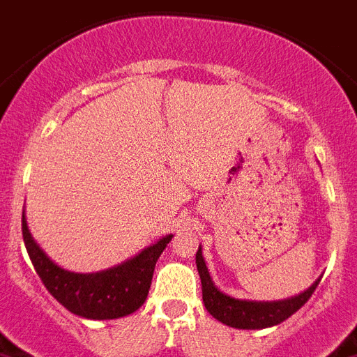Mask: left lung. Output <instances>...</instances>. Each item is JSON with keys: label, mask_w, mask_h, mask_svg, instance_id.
<instances>
[{"label": "left lung", "mask_w": 357, "mask_h": 357, "mask_svg": "<svg viewBox=\"0 0 357 357\" xmlns=\"http://www.w3.org/2000/svg\"><path fill=\"white\" fill-rule=\"evenodd\" d=\"M195 261L200 282H202V301H204L206 310L220 323L234 326V328H243V331L268 328V326L279 325L284 319H288L291 314H296L310 299L321 281V279H317L308 290L296 297L284 299V301H243V299L226 296L215 287L210 278V272L206 268L200 246Z\"/></svg>", "instance_id": "1"}]
</instances>
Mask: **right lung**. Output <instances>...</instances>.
<instances>
[{"mask_svg": "<svg viewBox=\"0 0 357 357\" xmlns=\"http://www.w3.org/2000/svg\"><path fill=\"white\" fill-rule=\"evenodd\" d=\"M22 231L41 282L56 301L85 319H116L138 310L149 294L155 264L173 237H162L132 259L104 272L76 273L63 270L47 257L29 231L25 211L22 215Z\"/></svg>", "mask_w": 357, "mask_h": 357, "instance_id": "add662e5", "label": "right lung"}]
</instances>
